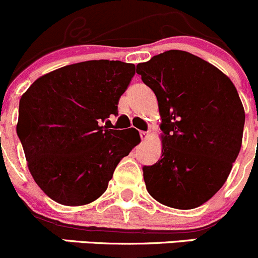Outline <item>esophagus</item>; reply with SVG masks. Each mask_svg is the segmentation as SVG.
I'll use <instances>...</instances> for the list:
<instances>
[{
	"label": "esophagus",
	"instance_id": "34e87169",
	"mask_svg": "<svg viewBox=\"0 0 258 258\" xmlns=\"http://www.w3.org/2000/svg\"><path fill=\"white\" fill-rule=\"evenodd\" d=\"M140 136H141L142 141H146V140L150 137V132H148V131H141V132H140Z\"/></svg>",
	"mask_w": 258,
	"mask_h": 258
}]
</instances>
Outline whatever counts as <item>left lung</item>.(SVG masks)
<instances>
[{
	"label": "left lung",
	"instance_id": "8db88e82",
	"mask_svg": "<svg viewBox=\"0 0 258 258\" xmlns=\"http://www.w3.org/2000/svg\"><path fill=\"white\" fill-rule=\"evenodd\" d=\"M158 101L162 156L145 166L148 194L165 206L191 210L223 186L237 158L244 110L232 81L186 51L171 49L137 64Z\"/></svg>",
	"mask_w": 258,
	"mask_h": 258
}]
</instances>
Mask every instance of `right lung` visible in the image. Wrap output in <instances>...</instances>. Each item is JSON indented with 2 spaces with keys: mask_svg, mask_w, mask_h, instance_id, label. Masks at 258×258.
<instances>
[{
  "mask_svg": "<svg viewBox=\"0 0 258 258\" xmlns=\"http://www.w3.org/2000/svg\"><path fill=\"white\" fill-rule=\"evenodd\" d=\"M136 72L134 63L86 61L43 75L20 100L17 135L28 170L46 195L83 206L107 189L119 161L141 141L137 130L102 126Z\"/></svg>",
  "mask_w": 258,
  "mask_h": 258,
  "instance_id": "right-lung-1",
  "label": "right lung"
}]
</instances>
